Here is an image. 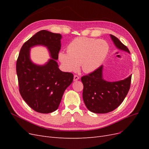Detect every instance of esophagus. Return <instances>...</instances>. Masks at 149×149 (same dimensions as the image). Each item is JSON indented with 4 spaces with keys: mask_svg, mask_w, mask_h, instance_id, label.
<instances>
[{
    "mask_svg": "<svg viewBox=\"0 0 149 149\" xmlns=\"http://www.w3.org/2000/svg\"><path fill=\"white\" fill-rule=\"evenodd\" d=\"M79 79V76H78L77 75H74V78H73L74 81H78Z\"/></svg>",
    "mask_w": 149,
    "mask_h": 149,
    "instance_id": "obj_1",
    "label": "esophagus"
}]
</instances>
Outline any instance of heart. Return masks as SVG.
Wrapping results in <instances>:
<instances>
[{"label":"heart","instance_id":"b5f03b06","mask_svg":"<svg viewBox=\"0 0 149 149\" xmlns=\"http://www.w3.org/2000/svg\"><path fill=\"white\" fill-rule=\"evenodd\" d=\"M109 51L105 40L81 37L68 44L67 52H60L58 59L68 72L77 71L80 65L84 73H89L102 65Z\"/></svg>","mask_w":149,"mask_h":149}]
</instances>
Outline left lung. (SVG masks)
Wrapping results in <instances>:
<instances>
[{"label":"left lung","instance_id":"8db88e82","mask_svg":"<svg viewBox=\"0 0 149 149\" xmlns=\"http://www.w3.org/2000/svg\"><path fill=\"white\" fill-rule=\"evenodd\" d=\"M115 47L120 51L130 53L129 49L115 36L110 35ZM83 84V99L91 112L105 114L120 106L130 89L131 75L124 79L108 81L103 77V65L81 78Z\"/></svg>","mask_w":149,"mask_h":149}]
</instances>
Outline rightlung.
<instances>
[{
  "label": "right lung",
  "instance_id": "add662e5",
  "mask_svg": "<svg viewBox=\"0 0 149 149\" xmlns=\"http://www.w3.org/2000/svg\"><path fill=\"white\" fill-rule=\"evenodd\" d=\"M61 38L59 33L39 31L23 45L17 61L20 93L31 109L40 113L55 111L66 89L73 82V74L61 71L56 61ZM37 46L46 47L49 52L51 58L44 65L31 60L30 49Z\"/></svg>",
  "mask_w": 149,
  "mask_h": 149
}]
</instances>
